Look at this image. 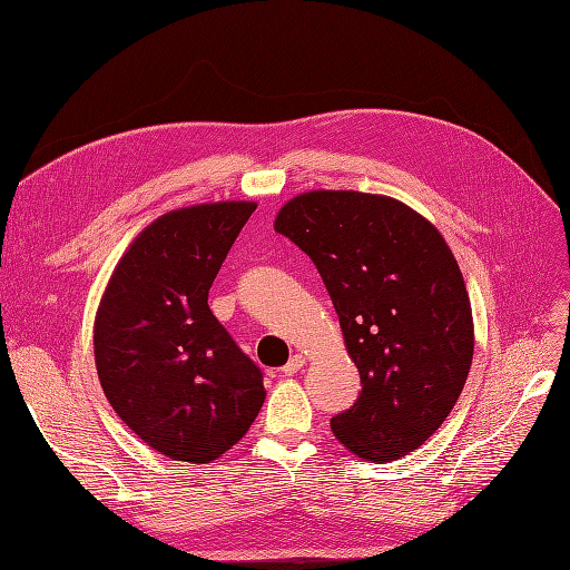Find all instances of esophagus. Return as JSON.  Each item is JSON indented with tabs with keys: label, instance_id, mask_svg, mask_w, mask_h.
<instances>
[{
	"label": "esophagus",
	"instance_id": "34e87169",
	"mask_svg": "<svg viewBox=\"0 0 570 570\" xmlns=\"http://www.w3.org/2000/svg\"><path fill=\"white\" fill-rule=\"evenodd\" d=\"M304 363H306V358L302 356V353H294V356L287 361V365H283V367L278 370V375H281V377L297 375V372L304 367Z\"/></svg>",
	"mask_w": 570,
	"mask_h": 570
}]
</instances>
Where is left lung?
Returning a JSON list of instances; mask_svg holds the SVG:
<instances>
[{
  "instance_id": "left-lung-1",
  "label": "left lung",
  "mask_w": 570,
  "mask_h": 570,
  "mask_svg": "<svg viewBox=\"0 0 570 570\" xmlns=\"http://www.w3.org/2000/svg\"><path fill=\"white\" fill-rule=\"evenodd\" d=\"M278 233L316 264L363 391L332 417L361 460L417 450L455 407L474 358V318L453 249L405 203L308 190L276 214Z\"/></svg>"
}]
</instances>
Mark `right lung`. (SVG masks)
I'll use <instances>...</instances> for the list:
<instances>
[{
    "instance_id": "add662e5",
    "label": "right lung",
    "mask_w": 570,
    "mask_h": 570,
    "mask_svg": "<svg viewBox=\"0 0 570 570\" xmlns=\"http://www.w3.org/2000/svg\"><path fill=\"white\" fill-rule=\"evenodd\" d=\"M249 200L171 209L117 262L94 321V358L120 420L160 455L207 464L259 415L262 370L207 304Z\"/></svg>"
}]
</instances>
